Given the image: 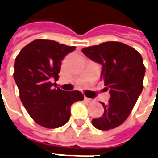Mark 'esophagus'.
I'll return each instance as SVG.
<instances>
[{
  "label": "esophagus",
  "instance_id": "34e87169",
  "mask_svg": "<svg viewBox=\"0 0 158 158\" xmlns=\"http://www.w3.org/2000/svg\"><path fill=\"white\" fill-rule=\"evenodd\" d=\"M85 101H86V102H88V103H94V100L90 99V98H87V97H85Z\"/></svg>",
  "mask_w": 158,
  "mask_h": 158
}]
</instances>
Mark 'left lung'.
<instances>
[{
    "label": "left lung",
    "instance_id": "obj_1",
    "mask_svg": "<svg viewBox=\"0 0 158 158\" xmlns=\"http://www.w3.org/2000/svg\"><path fill=\"white\" fill-rule=\"evenodd\" d=\"M86 57L102 65L101 79L110 98L102 103L103 115L93 119L94 127L108 130L123 124L143 91L145 67L141 54L120 42H106L82 49Z\"/></svg>",
    "mask_w": 158,
    "mask_h": 158
}]
</instances>
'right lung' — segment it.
Segmentation results:
<instances>
[{
    "instance_id": "obj_1",
    "label": "right lung",
    "mask_w": 158,
    "mask_h": 158,
    "mask_svg": "<svg viewBox=\"0 0 158 158\" xmlns=\"http://www.w3.org/2000/svg\"><path fill=\"white\" fill-rule=\"evenodd\" d=\"M75 49L56 41L37 39L23 48L15 60L14 79L20 99L30 117L44 128L64 125L71 116V106L84 100L79 91L66 92L51 82L57 80L61 61Z\"/></svg>"
}]
</instances>
